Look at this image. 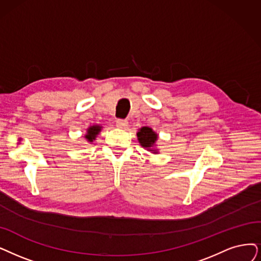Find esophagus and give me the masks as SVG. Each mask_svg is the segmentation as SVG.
Listing matches in <instances>:
<instances>
[{
    "mask_svg": "<svg viewBox=\"0 0 261 261\" xmlns=\"http://www.w3.org/2000/svg\"><path fill=\"white\" fill-rule=\"evenodd\" d=\"M117 126L119 128H126L128 126V121L123 120V119H118L117 120Z\"/></svg>",
    "mask_w": 261,
    "mask_h": 261,
    "instance_id": "1",
    "label": "esophagus"
}]
</instances>
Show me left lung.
<instances>
[{"label":"left lung","mask_w":261,"mask_h":261,"mask_svg":"<svg viewBox=\"0 0 261 261\" xmlns=\"http://www.w3.org/2000/svg\"><path fill=\"white\" fill-rule=\"evenodd\" d=\"M137 137L141 147L145 148L148 151H151L154 154L158 153V150H155L154 148L156 140H158V134L152 128L147 126L141 127L137 133Z\"/></svg>","instance_id":"obj_1"}]
</instances>
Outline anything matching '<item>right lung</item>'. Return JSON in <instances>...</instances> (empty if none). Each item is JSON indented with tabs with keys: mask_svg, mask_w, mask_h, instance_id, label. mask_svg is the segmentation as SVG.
<instances>
[{
	"mask_svg": "<svg viewBox=\"0 0 261 261\" xmlns=\"http://www.w3.org/2000/svg\"><path fill=\"white\" fill-rule=\"evenodd\" d=\"M100 130H101V126H99V125H93V126H90L87 129V134L85 137L89 142H93V140H95L96 136L99 134Z\"/></svg>",
	"mask_w": 261,
	"mask_h": 261,
	"instance_id": "obj_1",
	"label": "right lung"
}]
</instances>
